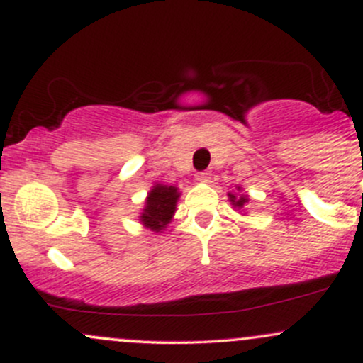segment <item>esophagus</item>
I'll list each match as a JSON object with an SVG mask.
<instances>
[{"instance_id": "34e87169", "label": "esophagus", "mask_w": 363, "mask_h": 363, "mask_svg": "<svg viewBox=\"0 0 363 363\" xmlns=\"http://www.w3.org/2000/svg\"><path fill=\"white\" fill-rule=\"evenodd\" d=\"M210 176H211L210 172H206V170H203V172L196 174V179H198V181H201V182H208V181H210Z\"/></svg>"}]
</instances>
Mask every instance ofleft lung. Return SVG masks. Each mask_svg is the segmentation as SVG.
<instances>
[{"label": "left lung", "instance_id": "8db88e82", "mask_svg": "<svg viewBox=\"0 0 363 363\" xmlns=\"http://www.w3.org/2000/svg\"><path fill=\"white\" fill-rule=\"evenodd\" d=\"M230 196V201L234 203V206H239V208H242L244 206V203H247V196H239V198H237V196H234V194H228Z\"/></svg>", "mask_w": 363, "mask_h": 363}]
</instances>
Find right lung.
Listing matches in <instances>:
<instances>
[{
	"mask_svg": "<svg viewBox=\"0 0 363 363\" xmlns=\"http://www.w3.org/2000/svg\"><path fill=\"white\" fill-rule=\"evenodd\" d=\"M179 193L174 186L157 184L150 191L147 206L141 213V222L145 227L152 228L153 232H160L172 218L176 211Z\"/></svg>",
	"mask_w": 363,
	"mask_h": 363,
	"instance_id": "right-lung-1",
	"label": "right lung"
}]
</instances>
